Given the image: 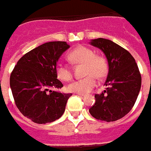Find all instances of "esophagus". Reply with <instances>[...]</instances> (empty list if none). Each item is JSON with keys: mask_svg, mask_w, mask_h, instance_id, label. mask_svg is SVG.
Wrapping results in <instances>:
<instances>
[{"mask_svg": "<svg viewBox=\"0 0 151 151\" xmlns=\"http://www.w3.org/2000/svg\"><path fill=\"white\" fill-rule=\"evenodd\" d=\"M77 95H78V96H81V97H83V96H85L84 94H81V93H77Z\"/></svg>", "mask_w": 151, "mask_h": 151, "instance_id": "1", "label": "esophagus"}]
</instances>
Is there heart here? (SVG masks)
Segmentation results:
<instances>
[{"label": "heart", "mask_w": 151, "mask_h": 151, "mask_svg": "<svg viewBox=\"0 0 151 151\" xmlns=\"http://www.w3.org/2000/svg\"><path fill=\"white\" fill-rule=\"evenodd\" d=\"M69 60L74 64H84L85 75L83 79L76 80L68 86V90L76 93L89 92L96 85V78H103L107 72V64L106 60L99 55H96L93 50L80 46L72 50L69 55ZM57 77L64 81H68L72 78L70 67L64 62H59L56 65Z\"/></svg>", "instance_id": "heart-1"}]
</instances>
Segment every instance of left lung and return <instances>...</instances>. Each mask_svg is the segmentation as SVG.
<instances>
[{"label":"left lung","instance_id":"obj_1","mask_svg":"<svg viewBox=\"0 0 151 151\" xmlns=\"http://www.w3.org/2000/svg\"><path fill=\"white\" fill-rule=\"evenodd\" d=\"M90 44L106 55L108 73L104 84L107 88L95 95V104L89 112L98 120H119L134 107L141 87V75L134 57L119 44L101 38L92 39Z\"/></svg>","mask_w":151,"mask_h":151}]
</instances>
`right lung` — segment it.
Returning a JSON list of instances; mask_svg holds the SVG:
<instances>
[{"label": "right lung", "instance_id": "add662e5", "mask_svg": "<svg viewBox=\"0 0 151 151\" xmlns=\"http://www.w3.org/2000/svg\"><path fill=\"white\" fill-rule=\"evenodd\" d=\"M69 48L66 42L45 43L23 55L11 74L10 86L17 107L36 124L60 119L72 95L51 91L63 87L57 79L56 64Z\"/></svg>", "mask_w": 151, "mask_h": 151}]
</instances>
